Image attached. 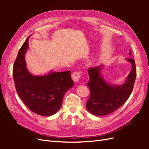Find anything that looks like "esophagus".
<instances>
[{"mask_svg":"<svg viewBox=\"0 0 149 149\" xmlns=\"http://www.w3.org/2000/svg\"><path fill=\"white\" fill-rule=\"evenodd\" d=\"M81 78V73L78 71H75L72 75V78L74 82H78Z\"/></svg>","mask_w":149,"mask_h":149,"instance_id":"1","label":"esophagus"}]
</instances>
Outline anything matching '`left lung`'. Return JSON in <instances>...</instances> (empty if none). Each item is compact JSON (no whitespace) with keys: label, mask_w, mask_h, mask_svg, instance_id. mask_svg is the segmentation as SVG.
<instances>
[{"label":"left lung","mask_w":149,"mask_h":149,"mask_svg":"<svg viewBox=\"0 0 149 149\" xmlns=\"http://www.w3.org/2000/svg\"><path fill=\"white\" fill-rule=\"evenodd\" d=\"M129 54L130 58H126V60L130 63L132 69L123 84L108 83L101 73L102 65L88 70L89 80L87 85L91 94L86 102V109L91 114L100 116L109 114L128 100L136 78V67L131 51L129 50Z\"/></svg>","instance_id":"obj_1"}]
</instances>
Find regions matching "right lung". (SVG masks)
<instances>
[{
    "instance_id": "right-lung-1",
    "label": "right lung",
    "mask_w": 149,
    "mask_h": 149,
    "mask_svg": "<svg viewBox=\"0 0 149 149\" xmlns=\"http://www.w3.org/2000/svg\"><path fill=\"white\" fill-rule=\"evenodd\" d=\"M31 36V35H30ZM19 49L13 67V78L18 95L34 113L50 116L61 106L65 93L74 86L70 71H51L45 75L35 76L26 68L25 55L29 39Z\"/></svg>"
}]
</instances>
